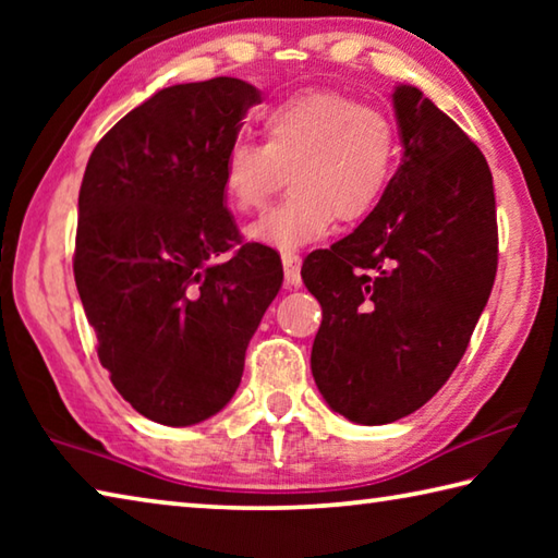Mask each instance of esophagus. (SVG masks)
Returning <instances> with one entry per match:
<instances>
[{
    "label": "esophagus",
    "instance_id": "34e87169",
    "mask_svg": "<svg viewBox=\"0 0 558 558\" xmlns=\"http://www.w3.org/2000/svg\"><path fill=\"white\" fill-rule=\"evenodd\" d=\"M280 258H282V272H286V288H298L302 282V278H300L302 258L295 251H286Z\"/></svg>",
    "mask_w": 558,
    "mask_h": 558
}]
</instances>
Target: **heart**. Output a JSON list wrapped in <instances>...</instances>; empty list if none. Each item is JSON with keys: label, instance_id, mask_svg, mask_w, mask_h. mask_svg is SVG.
<instances>
[{"label": "heart", "instance_id": "b5f03b06", "mask_svg": "<svg viewBox=\"0 0 558 558\" xmlns=\"http://www.w3.org/2000/svg\"><path fill=\"white\" fill-rule=\"evenodd\" d=\"M263 145L235 140L221 162L233 211L266 206L290 179L292 192L245 235L278 251L313 243L335 219L356 223L384 199L399 165V132L384 110L332 90H305L260 112Z\"/></svg>", "mask_w": 558, "mask_h": 558}]
</instances>
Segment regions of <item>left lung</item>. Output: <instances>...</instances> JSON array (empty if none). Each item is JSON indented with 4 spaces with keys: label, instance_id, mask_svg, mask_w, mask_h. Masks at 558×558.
<instances>
[{
    "label": "left lung",
    "instance_id": "obj_1",
    "mask_svg": "<svg viewBox=\"0 0 558 558\" xmlns=\"http://www.w3.org/2000/svg\"><path fill=\"white\" fill-rule=\"evenodd\" d=\"M391 100L403 157L384 199L302 263L323 305L315 384L329 409L362 426L399 421L438 393L497 272L487 159L415 86L399 83Z\"/></svg>",
    "mask_w": 558,
    "mask_h": 558
}]
</instances>
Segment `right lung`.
<instances>
[{
	"mask_svg": "<svg viewBox=\"0 0 558 558\" xmlns=\"http://www.w3.org/2000/svg\"><path fill=\"white\" fill-rule=\"evenodd\" d=\"M256 102L258 88L229 75L157 90L83 174L75 288L112 386L162 426H194L233 399L280 290L276 251L241 243L221 192L223 155Z\"/></svg>",
	"mask_w": 558,
	"mask_h": 558,
	"instance_id": "right-lung-1",
	"label": "right lung"
}]
</instances>
